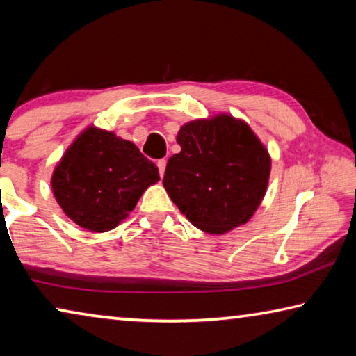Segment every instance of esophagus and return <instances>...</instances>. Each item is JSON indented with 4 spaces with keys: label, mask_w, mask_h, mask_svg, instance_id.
<instances>
[{
    "label": "esophagus",
    "mask_w": 356,
    "mask_h": 356,
    "mask_svg": "<svg viewBox=\"0 0 356 356\" xmlns=\"http://www.w3.org/2000/svg\"><path fill=\"white\" fill-rule=\"evenodd\" d=\"M156 166H159V172H160V176L163 177L165 170H166V160H165V159L159 160V161H156Z\"/></svg>",
    "instance_id": "1"
}]
</instances>
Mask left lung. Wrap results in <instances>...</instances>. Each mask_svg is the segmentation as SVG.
I'll return each instance as SVG.
<instances>
[{
    "instance_id": "left-lung-1",
    "label": "left lung",
    "mask_w": 356,
    "mask_h": 356,
    "mask_svg": "<svg viewBox=\"0 0 356 356\" xmlns=\"http://www.w3.org/2000/svg\"><path fill=\"white\" fill-rule=\"evenodd\" d=\"M163 185L193 226L225 234L248 221L264 200L270 155L243 120L218 114L185 124Z\"/></svg>"
}]
</instances>
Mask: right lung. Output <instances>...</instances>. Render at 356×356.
Listing matches in <instances>:
<instances>
[{
	"mask_svg": "<svg viewBox=\"0 0 356 356\" xmlns=\"http://www.w3.org/2000/svg\"><path fill=\"white\" fill-rule=\"evenodd\" d=\"M159 180V168L134 143L89 127L65 150L53 171L51 188L72 221L91 232H105Z\"/></svg>",
	"mask_w": 356,
	"mask_h": 356,
	"instance_id": "1",
	"label": "right lung"
}]
</instances>
